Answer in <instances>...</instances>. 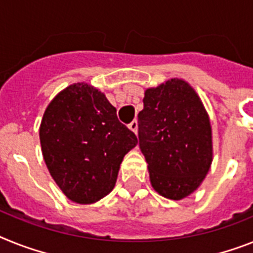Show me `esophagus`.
Wrapping results in <instances>:
<instances>
[{
    "mask_svg": "<svg viewBox=\"0 0 253 253\" xmlns=\"http://www.w3.org/2000/svg\"><path fill=\"white\" fill-rule=\"evenodd\" d=\"M128 128H130V130L132 131V132L137 133V121L133 120L132 122H131L130 125H128Z\"/></svg>",
    "mask_w": 253,
    "mask_h": 253,
    "instance_id": "obj_1",
    "label": "esophagus"
}]
</instances>
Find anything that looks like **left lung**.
Returning a JSON list of instances; mask_svg holds the SVG:
<instances>
[{"label":"left lung","mask_w":253,"mask_h":253,"mask_svg":"<svg viewBox=\"0 0 253 253\" xmlns=\"http://www.w3.org/2000/svg\"><path fill=\"white\" fill-rule=\"evenodd\" d=\"M139 118V146L152 186L180 201L197 190L212 163L209 114L188 82L171 78L148 88Z\"/></svg>","instance_id":"left-lung-1"}]
</instances>
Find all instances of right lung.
Masks as SVG:
<instances>
[{"mask_svg": "<svg viewBox=\"0 0 253 253\" xmlns=\"http://www.w3.org/2000/svg\"><path fill=\"white\" fill-rule=\"evenodd\" d=\"M40 141L61 192L73 202L90 205L113 190L123 157L136 146L137 137L118 121L101 91L80 82L48 104Z\"/></svg>", "mask_w": 253, "mask_h": 253, "instance_id": "add662e5", "label": "right lung"}]
</instances>
